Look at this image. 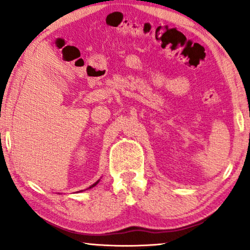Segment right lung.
<instances>
[{
    "instance_id": "obj_1",
    "label": "right lung",
    "mask_w": 250,
    "mask_h": 250,
    "mask_svg": "<svg viewBox=\"0 0 250 250\" xmlns=\"http://www.w3.org/2000/svg\"><path fill=\"white\" fill-rule=\"evenodd\" d=\"M98 183H99V181H97V182H95V183H94V184H92V186H91V187H90V188H93V187H94V186H97V184H98Z\"/></svg>"
}]
</instances>
